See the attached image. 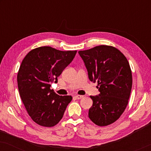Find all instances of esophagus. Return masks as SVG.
Returning <instances> with one entry per match:
<instances>
[{"label": "esophagus", "mask_w": 151, "mask_h": 151, "mask_svg": "<svg viewBox=\"0 0 151 151\" xmlns=\"http://www.w3.org/2000/svg\"><path fill=\"white\" fill-rule=\"evenodd\" d=\"M76 98L78 99V100H80V99H81L83 98V96H80V95H77V96H76Z\"/></svg>", "instance_id": "obj_1"}]
</instances>
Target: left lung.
<instances>
[{
    "mask_svg": "<svg viewBox=\"0 0 151 151\" xmlns=\"http://www.w3.org/2000/svg\"><path fill=\"white\" fill-rule=\"evenodd\" d=\"M78 53L83 60L91 81L98 82L99 93L90 98L93 105L88 117L104 127L117 120L128 104L132 88V73L122 53L113 47L100 45Z\"/></svg>",
    "mask_w": 151,
    "mask_h": 151,
    "instance_id": "left-lung-1",
    "label": "left lung"
}]
</instances>
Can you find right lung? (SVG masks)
Instances as JSON below:
<instances>
[{
	"mask_svg": "<svg viewBox=\"0 0 151 151\" xmlns=\"http://www.w3.org/2000/svg\"><path fill=\"white\" fill-rule=\"evenodd\" d=\"M77 51H63L51 47L30 51L22 60L18 73L20 96L28 114L38 124L56 125L63 118L71 96H61L50 89Z\"/></svg>",
	"mask_w": 151,
	"mask_h": 151,
	"instance_id": "1",
	"label": "right lung"
}]
</instances>
